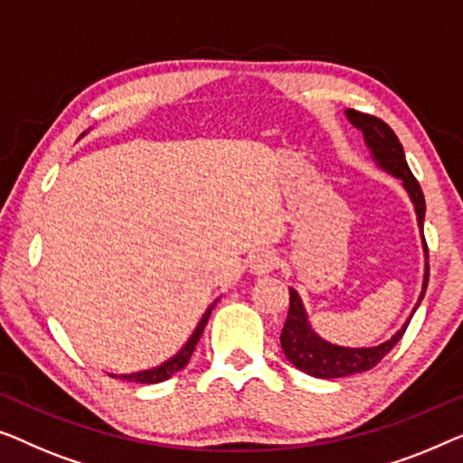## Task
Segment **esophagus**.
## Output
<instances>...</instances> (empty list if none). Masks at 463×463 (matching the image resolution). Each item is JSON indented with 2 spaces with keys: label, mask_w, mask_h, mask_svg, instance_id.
Here are the masks:
<instances>
[{
  "label": "esophagus",
  "mask_w": 463,
  "mask_h": 463,
  "mask_svg": "<svg viewBox=\"0 0 463 463\" xmlns=\"http://www.w3.org/2000/svg\"><path fill=\"white\" fill-rule=\"evenodd\" d=\"M277 269V256L272 251H258L250 260V270L256 277H266Z\"/></svg>",
  "instance_id": "34e87169"
}]
</instances>
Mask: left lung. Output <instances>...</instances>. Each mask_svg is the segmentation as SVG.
Masks as SVG:
<instances>
[{
    "label": "left lung",
    "mask_w": 463,
    "mask_h": 463,
    "mask_svg": "<svg viewBox=\"0 0 463 463\" xmlns=\"http://www.w3.org/2000/svg\"><path fill=\"white\" fill-rule=\"evenodd\" d=\"M346 117L356 129H361L363 132L364 145H367L371 159L375 161L377 167L402 182V188H405L409 199H411V203L415 207V216H418L426 264H424V283H421V294L418 298V304L413 306L411 315H409L407 321L402 323V327L396 331L390 340L369 348L337 346V344L323 340V337L315 334V329L310 327L302 298H299V294L294 288H289V312H288V321H285L283 331H281V348L285 356H288V361L294 364V367H298L299 371H304V373H308L312 377H323V380L363 373V371H369L371 367H375V364L394 348V344L401 340L402 334H405L413 312L418 310L421 299H424L426 288H428V275H430L428 245L424 239L426 199H424V193H421L420 182L415 180V175L407 165L402 145L399 142V138H396L392 129H390L388 123L377 119V117L359 113V110L354 109H348Z\"/></svg>",
    "instance_id": "1"
}]
</instances>
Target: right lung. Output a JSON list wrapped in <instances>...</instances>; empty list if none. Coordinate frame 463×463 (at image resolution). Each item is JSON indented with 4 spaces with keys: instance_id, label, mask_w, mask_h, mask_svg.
<instances>
[{
    "instance_id": "right-lung-1",
    "label": "right lung",
    "mask_w": 463,
    "mask_h": 463,
    "mask_svg": "<svg viewBox=\"0 0 463 463\" xmlns=\"http://www.w3.org/2000/svg\"><path fill=\"white\" fill-rule=\"evenodd\" d=\"M216 302H218V299H216ZM216 302H213V304L210 306V308H207V310L203 312V317H201L199 325H197V327H194L193 335L188 337L184 346H182V348L178 350V353H175V354L172 356V359H167L165 363H161V364H157V367H153V369L136 371V373H123V375L109 373V375H110V377H121V380L136 382V383H159V382L169 380V377H172L174 373H178L180 369H184L186 363L191 361L194 348H197L199 337L203 335V329H205V325H207V318H210V315H212V310H213V306H216Z\"/></svg>"
}]
</instances>
